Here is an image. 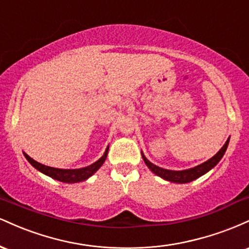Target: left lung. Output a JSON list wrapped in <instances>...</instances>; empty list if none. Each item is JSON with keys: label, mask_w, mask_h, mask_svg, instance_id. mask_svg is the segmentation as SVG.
Here are the masks:
<instances>
[{"label": "left lung", "mask_w": 249, "mask_h": 249, "mask_svg": "<svg viewBox=\"0 0 249 249\" xmlns=\"http://www.w3.org/2000/svg\"><path fill=\"white\" fill-rule=\"evenodd\" d=\"M228 142H230V139H227V142H225L224 146L221 147V150H220L219 152L215 154V156L212 157L211 159H208V160L205 161L204 164L198 165V166L190 168V170H184V171L165 170V168L156 166V165H153L152 162L148 161L147 159L145 158L144 154H142V159H144L145 164L147 165V167L150 168L153 173H156L157 176L161 177V178H164L165 180H168V181L185 184V182H190V181H192V180H196V178H199V177H201L202 174L208 172L211 168H213L214 166H215V165L220 161V159L222 158V156L225 154L226 150H227Z\"/></svg>", "instance_id": "1"}]
</instances>
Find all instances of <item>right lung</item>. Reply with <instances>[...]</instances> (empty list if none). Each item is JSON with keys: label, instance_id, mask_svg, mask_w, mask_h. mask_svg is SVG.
Segmentation results:
<instances>
[{"label": "right lung", "instance_id": "right-lung-1", "mask_svg": "<svg viewBox=\"0 0 249 249\" xmlns=\"http://www.w3.org/2000/svg\"><path fill=\"white\" fill-rule=\"evenodd\" d=\"M107 151H108V147L107 148V151H105L104 156H103L99 160L93 162L92 165H90V166H87V167H83V168H77V170H62V168L50 167V166H47V165L39 164V162L34 160V159L30 158L28 154L24 153V157L28 159V161H29L34 167L37 168L38 171H41L42 173L47 174V176H49L51 178L56 180H59V181L70 184V182L83 181V180H87L89 177L92 176V174L102 166L103 162L105 161V159H107Z\"/></svg>", "mask_w": 249, "mask_h": 249}]
</instances>
